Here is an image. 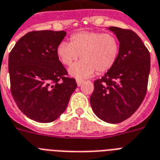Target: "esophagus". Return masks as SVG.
<instances>
[{
  "label": "esophagus",
  "mask_w": 160,
  "mask_h": 160,
  "mask_svg": "<svg viewBox=\"0 0 160 160\" xmlns=\"http://www.w3.org/2000/svg\"><path fill=\"white\" fill-rule=\"evenodd\" d=\"M83 82H84V80H79V79H78V80H76V83H77L78 86H80V85L83 84Z\"/></svg>",
  "instance_id": "esophagus-1"
}]
</instances>
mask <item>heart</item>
Listing matches in <instances>:
<instances>
[{
	"label": "heart",
	"mask_w": 160,
	"mask_h": 160,
	"mask_svg": "<svg viewBox=\"0 0 160 160\" xmlns=\"http://www.w3.org/2000/svg\"><path fill=\"white\" fill-rule=\"evenodd\" d=\"M119 55V42L112 34L96 31H79L70 37V42L61 41L56 55L63 65L70 66L79 56L82 59L69 70L78 79L89 77L97 70L105 73L116 63Z\"/></svg>",
	"instance_id": "1"
}]
</instances>
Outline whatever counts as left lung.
Listing matches in <instances>:
<instances>
[{"label": "left lung", "instance_id": "obj_1", "mask_svg": "<svg viewBox=\"0 0 160 160\" xmlns=\"http://www.w3.org/2000/svg\"><path fill=\"white\" fill-rule=\"evenodd\" d=\"M119 41L116 63L94 82L90 105L100 119L117 124L131 116L146 95L150 55L141 39L131 30L110 26Z\"/></svg>", "mask_w": 160, "mask_h": 160}]
</instances>
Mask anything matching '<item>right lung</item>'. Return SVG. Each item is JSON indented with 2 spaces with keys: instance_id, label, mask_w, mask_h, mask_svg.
Segmentation results:
<instances>
[{
  "instance_id": "right-lung-1",
  "label": "right lung",
  "mask_w": 160,
  "mask_h": 160,
  "mask_svg": "<svg viewBox=\"0 0 160 160\" xmlns=\"http://www.w3.org/2000/svg\"><path fill=\"white\" fill-rule=\"evenodd\" d=\"M64 31H34L19 40L9 55L11 91L30 119L50 123L65 111L77 87L56 55Z\"/></svg>"
}]
</instances>
